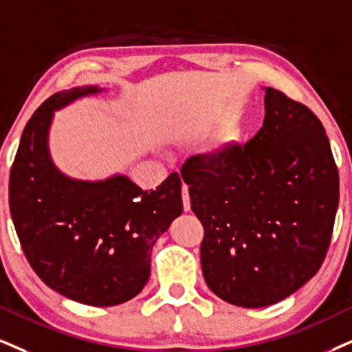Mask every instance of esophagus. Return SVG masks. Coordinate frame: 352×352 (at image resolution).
Returning <instances> with one entry per match:
<instances>
[{
    "mask_svg": "<svg viewBox=\"0 0 352 352\" xmlns=\"http://www.w3.org/2000/svg\"><path fill=\"white\" fill-rule=\"evenodd\" d=\"M183 207L184 210L188 212L190 209V199H189V190H188V186L183 184Z\"/></svg>",
    "mask_w": 352,
    "mask_h": 352,
    "instance_id": "obj_1",
    "label": "esophagus"
}]
</instances>
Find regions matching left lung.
<instances>
[{
  "mask_svg": "<svg viewBox=\"0 0 352 352\" xmlns=\"http://www.w3.org/2000/svg\"><path fill=\"white\" fill-rule=\"evenodd\" d=\"M263 127L245 145L190 156L181 168L204 227L202 274L217 297L259 309L322 267L340 204V175L320 119L266 88Z\"/></svg>",
  "mask_w": 352,
  "mask_h": 352,
  "instance_id": "1",
  "label": "left lung"
}]
</instances>
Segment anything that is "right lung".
Segmentation results:
<instances>
[{
    "label": "right lung",
    "mask_w": 352,
    "mask_h": 352,
    "mask_svg": "<svg viewBox=\"0 0 352 352\" xmlns=\"http://www.w3.org/2000/svg\"><path fill=\"white\" fill-rule=\"evenodd\" d=\"M99 91H60L34 112L11 166L10 210L30 267L50 289L111 307L145 287L151 248L181 215L183 199L177 173L148 192L127 176L91 183L55 168L47 146L54 111Z\"/></svg>",
    "instance_id": "right-lung-1"
}]
</instances>
